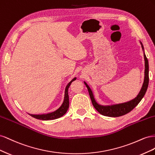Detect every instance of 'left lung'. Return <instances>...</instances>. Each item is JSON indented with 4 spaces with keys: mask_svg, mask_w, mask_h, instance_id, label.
Here are the masks:
<instances>
[{
    "mask_svg": "<svg viewBox=\"0 0 155 155\" xmlns=\"http://www.w3.org/2000/svg\"><path fill=\"white\" fill-rule=\"evenodd\" d=\"M140 43L142 45L143 50H144L142 43L141 42H140ZM143 56H144V60H145V77H144V81L143 83L142 87L141 88V90H140L138 96L136 97L134 99L130 100L128 102L124 103V104L113 105H109V106H103V105H99L96 101L91 89L88 87L87 83L84 82V83L85 84V85L88 89L89 95H90L94 107L97 110V111L98 112H100L101 114L106 116H109V117H119L121 116L125 115L132 110L134 108L139 104L140 101L142 100L143 97L145 95V92L147 91V89L149 85V63H148L147 58L144 52H143Z\"/></svg>",
    "mask_w": 155,
    "mask_h": 155,
    "instance_id": "obj_1",
    "label": "left lung"
}]
</instances>
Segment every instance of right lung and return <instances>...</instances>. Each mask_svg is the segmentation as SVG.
<instances>
[{
  "instance_id": "right-lung-1",
  "label": "right lung",
  "mask_w": 155,
  "mask_h": 155,
  "mask_svg": "<svg viewBox=\"0 0 155 155\" xmlns=\"http://www.w3.org/2000/svg\"><path fill=\"white\" fill-rule=\"evenodd\" d=\"M76 78H74L72 79L71 81H70L68 85H67L66 88H65V91H64V101L63 104L61 105L58 110H56L54 112H50V113L48 114H29L31 116L34 117V118L36 119H39V120H55L60 118V117L63 116L65 113H66L69 107V97H68V88L70 85L71 83L76 80Z\"/></svg>"
}]
</instances>
